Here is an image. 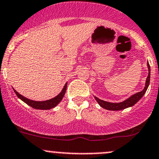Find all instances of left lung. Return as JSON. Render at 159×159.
I'll list each match as a JSON object with an SVG mask.
<instances>
[{"instance_id": "obj_1", "label": "left lung", "mask_w": 159, "mask_h": 159, "mask_svg": "<svg viewBox=\"0 0 159 159\" xmlns=\"http://www.w3.org/2000/svg\"><path fill=\"white\" fill-rule=\"evenodd\" d=\"M147 65H148V77L146 79V83H145V86L144 88V89L142 91L139 92V93H135L133 96H131L130 98H129L126 100L123 101L122 102H119V103H112V102H106V101L101 100V99H98L97 97L95 96V99L97 101L98 103L99 104V106L101 107L104 108V109H108V110H112V111H117V110H121V109H126V108L130 107V106H134L139 100H140L141 98L144 96L145 93L146 92L147 89L148 87V85H149L150 82V66L148 62L147 63Z\"/></svg>"}]
</instances>
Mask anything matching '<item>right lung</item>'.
Listing matches in <instances>:
<instances>
[{"label":"right lung","mask_w":159,"mask_h":159,"mask_svg":"<svg viewBox=\"0 0 159 159\" xmlns=\"http://www.w3.org/2000/svg\"><path fill=\"white\" fill-rule=\"evenodd\" d=\"M66 86H67V83L65 84L64 87L63 89H62L61 93H60V94L57 95V96L51 99H49V100L47 101H41V102H39V101H34V100H30V99H27V98L24 97V96H21L20 93H17L15 89H14V93H16L17 96L20 99H21L22 101H24L25 103H27V105L31 106L32 108H34V109H50L52 108L55 107L59 102H60V101L63 99V96H64L65 93H66Z\"/></svg>","instance_id":"obj_1"}]
</instances>
